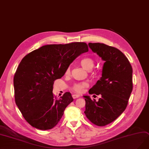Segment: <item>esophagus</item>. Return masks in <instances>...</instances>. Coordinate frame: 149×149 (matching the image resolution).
I'll return each instance as SVG.
<instances>
[{"label": "esophagus", "mask_w": 149, "mask_h": 149, "mask_svg": "<svg viewBox=\"0 0 149 149\" xmlns=\"http://www.w3.org/2000/svg\"><path fill=\"white\" fill-rule=\"evenodd\" d=\"M79 96H79V95H77V94H74V95H72V97H73L74 99L78 98Z\"/></svg>", "instance_id": "1"}]
</instances>
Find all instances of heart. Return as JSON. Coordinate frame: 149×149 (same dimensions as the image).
I'll use <instances>...</instances> for the list:
<instances>
[{
  "instance_id": "1",
  "label": "heart",
  "mask_w": 149,
  "mask_h": 149,
  "mask_svg": "<svg viewBox=\"0 0 149 149\" xmlns=\"http://www.w3.org/2000/svg\"><path fill=\"white\" fill-rule=\"evenodd\" d=\"M81 65L85 69L87 70H90L92 68L94 67L95 65V61L92 58H84L80 61ZM70 73V68H68L66 70V74ZM87 86V84L85 82H82V83H78L75 84L73 86V90L76 92H81L85 87Z\"/></svg>"
}]
</instances>
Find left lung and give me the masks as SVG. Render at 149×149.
Wrapping results in <instances>:
<instances>
[{"label":"left lung","mask_w":149,"mask_h":149,"mask_svg":"<svg viewBox=\"0 0 149 149\" xmlns=\"http://www.w3.org/2000/svg\"><path fill=\"white\" fill-rule=\"evenodd\" d=\"M88 45L105 63L101 79L88 91L101 97L96 101L89 96H84V113L91 123L103 126L116 120L127 107L133 90V69L118 49L100 43H89Z\"/></svg>","instance_id":"8db88e82"}]
</instances>
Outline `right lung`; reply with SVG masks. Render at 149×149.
Wrapping results in <instances>:
<instances>
[{
  "instance_id": "right-lung-1",
  "label": "right lung",
  "mask_w": 149,
  "mask_h": 149,
  "mask_svg": "<svg viewBox=\"0 0 149 149\" xmlns=\"http://www.w3.org/2000/svg\"><path fill=\"white\" fill-rule=\"evenodd\" d=\"M88 51L85 42L44 45L27 54L16 69L13 85L15 102L27 122L41 130L52 129L74 101L69 92L57 99L55 80L61 79L73 61Z\"/></svg>"
}]
</instances>
